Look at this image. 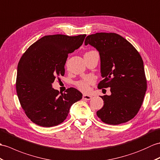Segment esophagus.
<instances>
[{"label": "esophagus", "mask_w": 160, "mask_h": 160, "mask_svg": "<svg viewBox=\"0 0 160 160\" xmlns=\"http://www.w3.org/2000/svg\"><path fill=\"white\" fill-rule=\"evenodd\" d=\"M91 95H83V97L82 98L85 100H90L91 99Z\"/></svg>", "instance_id": "34e87169"}]
</instances>
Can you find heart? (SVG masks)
I'll list each match as a JSON object with an SVG mask.
<instances>
[{
	"instance_id": "heart-1",
	"label": "heart",
	"mask_w": 160,
	"mask_h": 160,
	"mask_svg": "<svg viewBox=\"0 0 160 160\" xmlns=\"http://www.w3.org/2000/svg\"><path fill=\"white\" fill-rule=\"evenodd\" d=\"M94 82L93 80L91 78H88L87 79L83 80H80L76 82V87L78 88L81 91L84 92H88L90 91V86Z\"/></svg>"
}]
</instances>
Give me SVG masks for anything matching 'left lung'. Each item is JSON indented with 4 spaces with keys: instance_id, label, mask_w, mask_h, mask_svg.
Segmentation results:
<instances>
[{
    "instance_id": "obj_1",
    "label": "left lung",
    "mask_w": 160,
    "mask_h": 160,
    "mask_svg": "<svg viewBox=\"0 0 160 160\" xmlns=\"http://www.w3.org/2000/svg\"><path fill=\"white\" fill-rule=\"evenodd\" d=\"M85 46L98 50L103 80L99 88L110 87L103 95V106L97 112L103 122L119 125L132 119L140 108L147 84L143 61L128 40L114 32H97L87 37Z\"/></svg>"
}]
</instances>
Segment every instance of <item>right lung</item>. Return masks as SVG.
<instances>
[{"label":"right lung","instance_id":"add662e5","mask_svg":"<svg viewBox=\"0 0 160 160\" xmlns=\"http://www.w3.org/2000/svg\"><path fill=\"white\" fill-rule=\"evenodd\" d=\"M86 35H46L30 46L18 62L16 92L27 117L50 128L64 121L72 105L82 98L75 88L61 93L52 84L64 76L68 54L82 45Z\"/></svg>","mask_w":160,"mask_h":160}]
</instances>
